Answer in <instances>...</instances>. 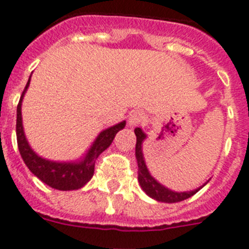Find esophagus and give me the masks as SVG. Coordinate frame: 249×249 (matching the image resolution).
Listing matches in <instances>:
<instances>
[{
	"mask_svg": "<svg viewBox=\"0 0 249 249\" xmlns=\"http://www.w3.org/2000/svg\"><path fill=\"white\" fill-rule=\"evenodd\" d=\"M146 120V116L141 110H135L130 114L129 116V125L130 126H138V125L142 124Z\"/></svg>",
	"mask_w": 249,
	"mask_h": 249,
	"instance_id": "obj_1",
	"label": "esophagus"
}]
</instances>
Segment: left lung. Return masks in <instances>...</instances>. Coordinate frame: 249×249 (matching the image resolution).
<instances>
[{"label":"left lung","mask_w":249,"mask_h":249,"mask_svg":"<svg viewBox=\"0 0 249 249\" xmlns=\"http://www.w3.org/2000/svg\"><path fill=\"white\" fill-rule=\"evenodd\" d=\"M135 135H136V146H135V155L136 160H138V180L139 183H140L141 189L146 192L147 196H150L151 198L156 201H160V202H167V203H174V202H180V201L186 200L189 197L194 196L196 192L200 191L202 187L200 189H196L194 191L190 192H175L171 191V190L163 187L162 185L158 182L155 178H152L150 175L149 170H147L146 165H145L144 156H142V151H141V144L144 139L146 138L142 130L140 127H136L135 130Z\"/></svg>","instance_id":"8db88e82"}]
</instances>
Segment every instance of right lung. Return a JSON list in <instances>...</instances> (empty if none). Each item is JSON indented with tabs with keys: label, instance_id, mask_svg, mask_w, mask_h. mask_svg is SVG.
<instances>
[{
	"label": "right lung",
	"instance_id": "add662e5",
	"mask_svg": "<svg viewBox=\"0 0 249 249\" xmlns=\"http://www.w3.org/2000/svg\"><path fill=\"white\" fill-rule=\"evenodd\" d=\"M30 79L27 82L26 88H24L18 105H17L16 134H17V145H18L19 154H21L27 167L31 170V172L36 175L39 180L43 181L46 185L51 186L52 189L60 190V191L80 189L93 178L94 166H95V160L98 159V156L107 147L110 146L116 133L119 130L124 129L126 123L122 122L102 131L97 140L94 141L93 146L87 154L86 159L80 162H55V161H49L39 158L27 142L23 133V126H22L21 105L24 93L30 86Z\"/></svg>",
	"mask_w": 249,
	"mask_h": 249
}]
</instances>
